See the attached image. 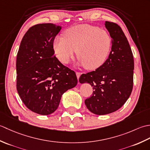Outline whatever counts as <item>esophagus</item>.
Here are the masks:
<instances>
[{
  "mask_svg": "<svg viewBox=\"0 0 150 150\" xmlns=\"http://www.w3.org/2000/svg\"><path fill=\"white\" fill-rule=\"evenodd\" d=\"M81 73H80V72H76V75H77V79H78V81H79V77H80V76H81Z\"/></svg>",
  "mask_w": 150,
  "mask_h": 150,
  "instance_id": "esophagus-1",
  "label": "esophagus"
}]
</instances>
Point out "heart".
<instances>
[{"instance_id":"b5f03b06","label":"heart","mask_w":150,"mask_h":150,"mask_svg":"<svg viewBox=\"0 0 150 150\" xmlns=\"http://www.w3.org/2000/svg\"><path fill=\"white\" fill-rule=\"evenodd\" d=\"M111 45L112 40L107 31L97 26L81 24L67 30L64 37H57L53 49L63 64H68L77 52L81 64L88 69H95L106 62Z\"/></svg>"}]
</instances>
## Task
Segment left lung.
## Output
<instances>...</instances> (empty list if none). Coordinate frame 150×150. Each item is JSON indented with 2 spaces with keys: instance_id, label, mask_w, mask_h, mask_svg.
Returning a JSON list of instances; mask_svg holds the SVG:
<instances>
[{
  "instance_id": "obj_1",
  "label": "left lung",
  "mask_w": 150,
  "mask_h": 150,
  "mask_svg": "<svg viewBox=\"0 0 150 150\" xmlns=\"http://www.w3.org/2000/svg\"><path fill=\"white\" fill-rule=\"evenodd\" d=\"M112 40L111 51L103 65L95 71L82 74L79 82L90 84L92 96L85 100L91 113L103 115L118 110L128 99L133 84L134 60L131 47L121 28L106 21Z\"/></svg>"
}]
</instances>
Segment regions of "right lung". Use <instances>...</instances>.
<instances>
[{
  "label": "right lung",
  "mask_w": 150,
  "mask_h": 150,
  "mask_svg": "<svg viewBox=\"0 0 150 150\" xmlns=\"http://www.w3.org/2000/svg\"><path fill=\"white\" fill-rule=\"evenodd\" d=\"M61 26L36 24L25 33L17 55V90L28 109L47 115L58 108L61 97L77 84L74 71L54 55V39Z\"/></svg>",
  "instance_id": "obj_1"
}]
</instances>
